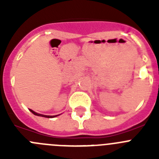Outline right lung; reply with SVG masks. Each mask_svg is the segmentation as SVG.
Segmentation results:
<instances>
[{"label": "right lung", "mask_w": 159, "mask_h": 159, "mask_svg": "<svg viewBox=\"0 0 159 159\" xmlns=\"http://www.w3.org/2000/svg\"><path fill=\"white\" fill-rule=\"evenodd\" d=\"M30 111L32 112V114H34L35 116H42V117H45V118H54V117H56V116H44V115H41V114H38V113H36V112L33 111H32V110H30Z\"/></svg>", "instance_id": "obj_1"}]
</instances>
